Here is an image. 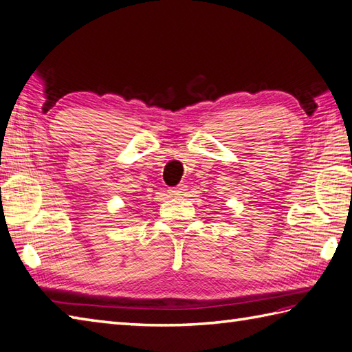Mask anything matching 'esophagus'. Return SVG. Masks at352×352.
<instances>
[{
    "mask_svg": "<svg viewBox=\"0 0 352 352\" xmlns=\"http://www.w3.org/2000/svg\"><path fill=\"white\" fill-rule=\"evenodd\" d=\"M186 190H188V188H186L184 184H182V186H177V188H174V189H170L169 193H170V195H174V197H183Z\"/></svg>",
    "mask_w": 352,
    "mask_h": 352,
    "instance_id": "34e87169",
    "label": "esophagus"
}]
</instances>
